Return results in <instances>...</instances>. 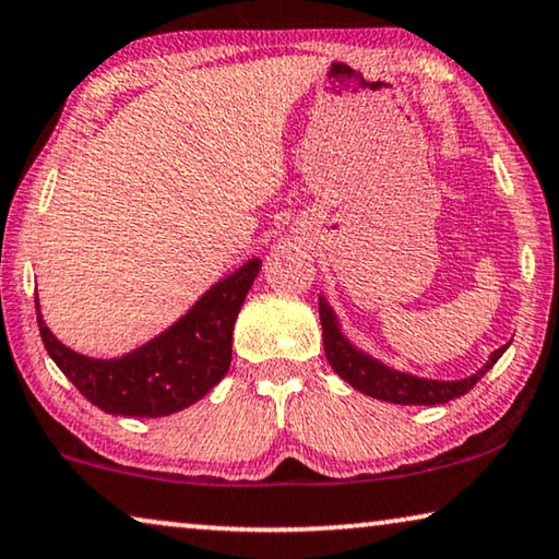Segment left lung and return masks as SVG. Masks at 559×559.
I'll list each match as a JSON object with an SVG mask.
<instances>
[{
	"label": "left lung",
	"mask_w": 559,
	"mask_h": 559,
	"mask_svg": "<svg viewBox=\"0 0 559 559\" xmlns=\"http://www.w3.org/2000/svg\"><path fill=\"white\" fill-rule=\"evenodd\" d=\"M320 322L322 345H325V355L335 373L347 380L353 388H358L360 393L370 395V399L399 403V406H436V403H449L459 399V395L472 391L487 376V370L495 366L501 358V353L509 347L507 343L491 353L489 360L484 362V368L476 370L474 376L461 380H428L388 368L380 360L370 358L368 353L358 350L350 340L340 333V322L333 307L325 302V297H320Z\"/></svg>",
	"instance_id": "left-lung-1"
}]
</instances>
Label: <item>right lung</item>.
I'll return each mask as SVG.
<instances>
[{
	"instance_id": "1",
	"label": "right lung",
	"mask_w": 559,
	"mask_h": 559,
	"mask_svg": "<svg viewBox=\"0 0 559 559\" xmlns=\"http://www.w3.org/2000/svg\"><path fill=\"white\" fill-rule=\"evenodd\" d=\"M260 266V260H249L206 289L166 333L120 358H87L62 345L45 325L35 297L39 335L64 378L105 414L171 416L204 399L229 370L234 322Z\"/></svg>"
}]
</instances>
